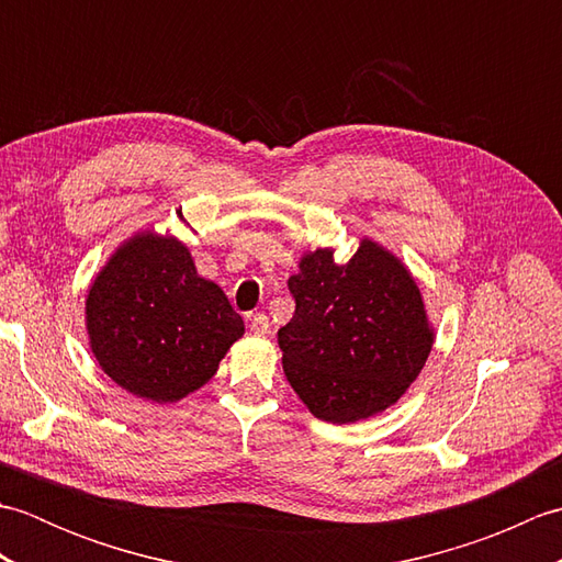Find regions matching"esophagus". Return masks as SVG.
Returning <instances> with one entry per match:
<instances>
[{
	"label": "esophagus",
	"instance_id": "34e87169",
	"mask_svg": "<svg viewBox=\"0 0 562 562\" xmlns=\"http://www.w3.org/2000/svg\"><path fill=\"white\" fill-rule=\"evenodd\" d=\"M250 333H254V336H268V333H270V321H268L266 314L250 316Z\"/></svg>",
	"mask_w": 562,
	"mask_h": 562
}]
</instances>
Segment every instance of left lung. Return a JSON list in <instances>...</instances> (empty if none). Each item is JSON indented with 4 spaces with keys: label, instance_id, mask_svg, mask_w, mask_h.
I'll list each match as a JSON object with an SVG mask.
<instances>
[{
    "label": "left lung",
    "instance_id": "1",
    "mask_svg": "<svg viewBox=\"0 0 562 562\" xmlns=\"http://www.w3.org/2000/svg\"><path fill=\"white\" fill-rule=\"evenodd\" d=\"M294 316L278 330L282 369L312 415L367 420L396 403L429 357L435 326L405 262L369 236L350 260L304 250L290 278Z\"/></svg>",
    "mask_w": 562,
    "mask_h": 562
}]
</instances>
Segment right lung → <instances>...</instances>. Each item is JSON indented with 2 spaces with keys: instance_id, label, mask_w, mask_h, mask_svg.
<instances>
[{
  "instance_id": "add662e5",
  "label": "right lung",
  "mask_w": 562,
  "mask_h": 562,
  "mask_svg": "<svg viewBox=\"0 0 562 562\" xmlns=\"http://www.w3.org/2000/svg\"><path fill=\"white\" fill-rule=\"evenodd\" d=\"M83 321L103 372L151 403L205 386L246 330L220 284L198 274L181 238L154 229L125 238L103 262Z\"/></svg>"
}]
</instances>
